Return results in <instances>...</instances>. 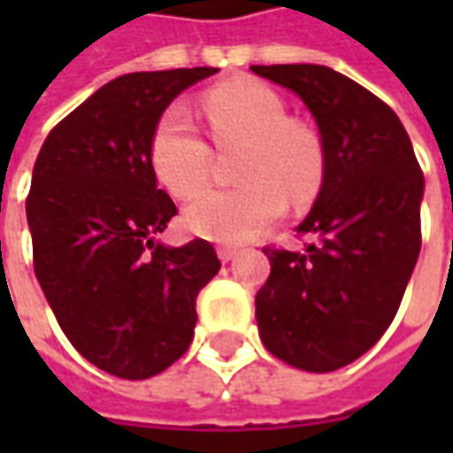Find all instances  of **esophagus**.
<instances>
[{
	"instance_id": "obj_1",
	"label": "esophagus",
	"mask_w": 453,
	"mask_h": 453,
	"mask_svg": "<svg viewBox=\"0 0 453 453\" xmlns=\"http://www.w3.org/2000/svg\"><path fill=\"white\" fill-rule=\"evenodd\" d=\"M218 257H220V262H230V259H235L237 257V247L220 245L218 247Z\"/></svg>"
}]
</instances>
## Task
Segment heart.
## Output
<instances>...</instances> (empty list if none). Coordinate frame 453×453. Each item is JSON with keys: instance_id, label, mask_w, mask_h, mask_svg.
I'll return each mask as SVG.
<instances>
[{"instance_id": "1", "label": "heart", "mask_w": 453, "mask_h": 453, "mask_svg": "<svg viewBox=\"0 0 453 453\" xmlns=\"http://www.w3.org/2000/svg\"><path fill=\"white\" fill-rule=\"evenodd\" d=\"M218 150L242 148L233 188H213L184 211L191 233L240 245L257 237L286 211V201L308 203L325 179V152L313 130L288 120L284 99L266 84L237 80L211 89L201 102ZM150 165L172 196L203 188L211 148L184 106H169L150 140Z\"/></svg>"}]
</instances>
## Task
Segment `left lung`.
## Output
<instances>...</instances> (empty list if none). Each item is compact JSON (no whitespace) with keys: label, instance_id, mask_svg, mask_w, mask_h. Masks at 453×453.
<instances>
[{"label":"left lung","instance_id":"8db88e82","mask_svg":"<svg viewBox=\"0 0 453 453\" xmlns=\"http://www.w3.org/2000/svg\"><path fill=\"white\" fill-rule=\"evenodd\" d=\"M313 113L325 152L315 206L298 226L305 252L265 247L257 291L265 347L296 369L327 373L369 351L398 313L418 262L425 177L403 123L379 96L325 65H252Z\"/></svg>","mask_w":453,"mask_h":453}]
</instances>
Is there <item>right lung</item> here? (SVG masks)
<instances>
[{
  "label": "right lung",
  "mask_w": 453,
  "mask_h": 453,
  "mask_svg": "<svg viewBox=\"0 0 453 453\" xmlns=\"http://www.w3.org/2000/svg\"><path fill=\"white\" fill-rule=\"evenodd\" d=\"M216 73L116 77L48 133L34 165L26 216L35 279L74 349L119 379H150L188 349L196 296L220 269L206 240L155 242L177 206L150 165L165 109Z\"/></svg>",
  "instance_id": "right-lung-1"
}]
</instances>
